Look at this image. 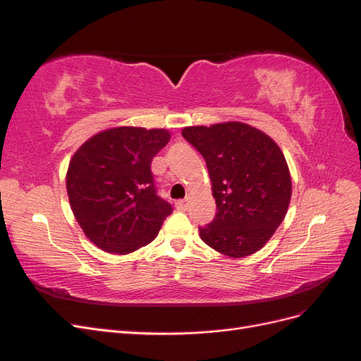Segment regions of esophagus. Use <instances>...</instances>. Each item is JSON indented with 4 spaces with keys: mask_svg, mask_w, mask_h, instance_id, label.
I'll return each mask as SVG.
<instances>
[{
    "mask_svg": "<svg viewBox=\"0 0 361 361\" xmlns=\"http://www.w3.org/2000/svg\"><path fill=\"white\" fill-rule=\"evenodd\" d=\"M188 206H190V199H182L176 202V207L179 211H187Z\"/></svg>",
    "mask_w": 361,
    "mask_h": 361,
    "instance_id": "1",
    "label": "esophagus"
}]
</instances>
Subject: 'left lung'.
<instances>
[{
  "mask_svg": "<svg viewBox=\"0 0 361 361\" xmlns=\"http://www.w3.org/2000/svg\"><path fill=\"white\" fill-rule=\"evenodd\" d=\"M204 158L216 203L200 238L231 257L256 253L285 220L292 182L285 155L262 130L239 122L183 128Z\"/></svg>",
  "mask_w": 361,
  "mask_h": 361,
  "instance_id": "8db88e82",
  "label": "left lung"
}]
</instances>
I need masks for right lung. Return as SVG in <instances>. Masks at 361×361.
I'll return each mask as SVG.
<instances>
[{"label": "right lung", "mask_w": 361, "mask_h": 361, "mask_svg": "<svg viewBox=\"0 0 361 361\" xmlns=\"http://www.w3.org/2000/svg\"><path fill=\"white\" fill-rule=\"evenodd\" d=\"M169 140L167 129L120 126L93 135L75 152L68 195L94 245L128 255L157 238L173 207L157 194L150 164Z\"/></svg>", "instance_id": "obj_1"}]
</instances>
